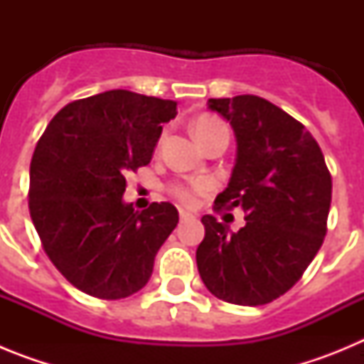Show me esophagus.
Masks as SVG:
<instances>
[{"label": "esophagus", "instance_id": "esophagus-1", "mask_svg": "<svg viewBox=\"0 0 364 364\" xmlns=\"http://www.w3.org/2000/svg\"><path fill=\"white\" fill-rule=\"evenodd\" d=\"M178 215H180V220H189V218L193 217V215L189 213V211H184V210H180Z\"/></svg>", "mask_w": 364, "mask_h": 364}]
</instances>
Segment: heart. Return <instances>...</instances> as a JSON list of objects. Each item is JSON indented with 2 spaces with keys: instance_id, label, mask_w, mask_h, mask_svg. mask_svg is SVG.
<instances>
[{
  "instance_id": "obj_1",
  "label": "heart",
  "mask_w": 364,
  "mask_h": 364,
  "mask_svg": "<svg viewBox=\"0 0 364 364\" xmlns=\"http://www.w3.org/2000/svg\"><path fill=\"white\" fill-rule=\"evenodd\" d=\"M193 134H195V138L200 142V146H204L208 140L215 138L217 134H228V136H230V131H228L226 125L222 124L220 120H217V118L210 117V114H202V117H198L197 120L193 122ZM208 188H210L208 182H202V180L200 182H191V184L173 182V184H169V193H171L176 200L182 202V204L191 205L195 204L198 195L208 191Z\"/></svg>"
}]
</instances>
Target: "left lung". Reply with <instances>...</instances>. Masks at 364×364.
Listing matches in <instances>:
<instances>
[{"label":"left lung","mask_w":364,"mask_h":364,"mask_svg":"<svg viewBox=\"0 0 364 364\" xmlns=\"http://www.w3.org/2000/svg\"><path fill=\"white\" fill-rule=\"evenodd\" d=\"M237 138L230 184L213 210H240L246 226L230 231L204 215L197 266L205 288L222 301L260 306L302 277L326 235L332 175L310 131L268 100L253 95L211 98Z\"/></svg>","instance_id":"left-lung-1"}]
</instances>
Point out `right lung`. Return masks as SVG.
I'll return each instance as SVG.
<instances>
[{"mask_svg":"<svg viewBox=\"0 0 364 364\" xmlns=\"http://www.w3.org/2000/svg\"><path fill=\"white\" fill-rule=\"evenodd\" d=\"M176 102L114 89L54 114L31 160L28 211L56 269L80 291L117 301L142 290L178 224L169 202L124 204L125 175L151 162Z\"/></svg>","mask_w":364,"mask_h":364,"instance_id":"add662e5","label":"right lung"}]
</instances>
